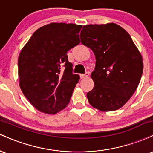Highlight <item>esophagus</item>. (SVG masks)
I'll return each instance as SVG.
<instances>
[{
	"label": "esophagus",
	"instance_id": "obj_1",
	"mask_svg": "<svg viewBox=\"0 0 153 153\" xmlns=\"http://www.w3.org/2000/svg\"><path fill=\"white\" fill-rule=\"evenodd\" d=\"M89 75V73H86L85 74H81L80 75V78H81V79H84V78H86L88 77Z\"/></svg>",
	"mask_w": 153,
	"mask_h": 153
}]
</instances>
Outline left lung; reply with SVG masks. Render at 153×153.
Returning <instances> with one entry per match:
<instances>
[{
	"instance_id": "left-lung-1",
	"label": "left lung",
	"mask_w": 153,
	"mask_h": 153,
	"mask_svg": "<svg viewBox=\"0 0 153 153\" xmlns=\"http://www.w3.org/2000/svg\"><path fill=\"white\" fill-rule=\"evenodd\" d=\"M80 39L96 57L88 102L101 111L122 108L137 88L143 72V57L130 35L114 23L89 24L82 28Z\"/></svg>"
}]
</instances>
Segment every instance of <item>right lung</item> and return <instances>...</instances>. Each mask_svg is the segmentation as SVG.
Segmentation results:
<instances>
[{"label": "right lung", "instance_id": "right-lung-1", "mask_svg": "<svg viewBox=\"0 0 153 153\" xmlns=\"http://www.w3.org/2000/svg\"><path fill=\"white\" fill-rule=\"evenodd\" d=\"M81 29L82 25L75 24L50 23L35 31L21 50L19 86L41 112L55 114L70 102L80 76L72 73L67 52L80 43Z\"/></svg>", "mask_w": 153, "mask_h": 153}]
</instances>
